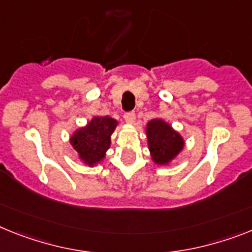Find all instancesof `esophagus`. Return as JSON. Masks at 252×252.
<instances>
[{"label": "esophagus", "instance_id": "1", "mask_svg": "<svg viewBox=\"0 0 252 252\" xmlns=\"http://www.w3.org/2000/svg\"><path fill=\"white\" fill-rule=\"evenodd\" d=\"M124 120H126L128 124H133V123L136 122V114L133 113V111L126 113V114H124Z\"/></svg>", "mask_w": 252, "mask_h": 252}]
</instances>
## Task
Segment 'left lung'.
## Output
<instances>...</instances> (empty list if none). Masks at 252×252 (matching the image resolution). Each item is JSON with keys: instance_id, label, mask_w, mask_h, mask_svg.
I'll return each mask as SVG.
<instances>
[{"instance_id": "8db88e82", "label": "left lung", "mask_w": 252, "mask_h": 252, "mask_svg": "<svg viewBox=\"0 0 252 252\" xmlns=\"http://www.w3.org/2000/svg\"><path fill=\"white\" fill-rule=\"evenodd\" d=\"M146 137L151 160L156 165L165 166L172 164L185 149V138L161 118H155L146 124Z\"/></svg>"}]
</instances>
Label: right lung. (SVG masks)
<instances>
[{"mask_svg": "<svg viewBox=\"0 0 252 252\" xmlns=\"http://www.w3.org/2000/svg\"><path fill=\"white\" fill-rule=\"evenodd\" d=\"M118 126V120L111 116H94L86 126L74 130L69 142L80 161L94 168L105 160L111 145V134Z\"/></svg>", "mask_w": 252, "mask_h": 252, "instance_id": "1", "label": "right lung"}]
</instances>
